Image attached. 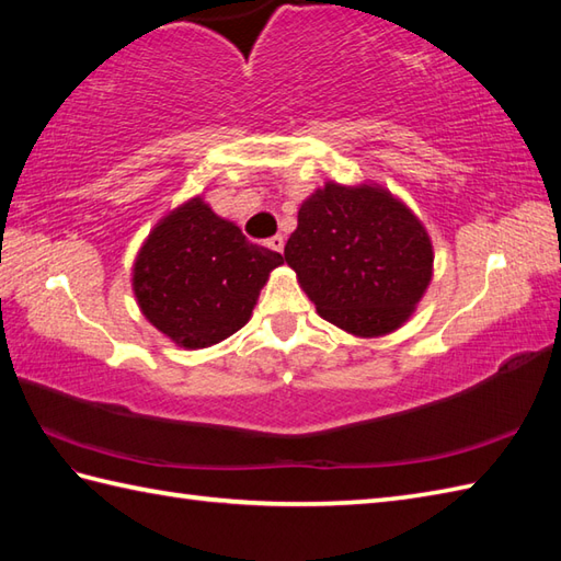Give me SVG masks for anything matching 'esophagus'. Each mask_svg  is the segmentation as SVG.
<instances>
[{"label": "esophagus", "mask_w": 561, "mask_h": 561, "mask_svg": "<svg viewBox=\"0 0 561 561\" xmlns=\"http://www.w3.org/2000/svg\"><path fill=\"white\" fill-rule=\"evenodd\" d=\"M267 245L274 250V253H282V250H284V236H272L270 238V241H267Z\"/></svg>", "instance_id": "esophagus-1"}]
</instances>
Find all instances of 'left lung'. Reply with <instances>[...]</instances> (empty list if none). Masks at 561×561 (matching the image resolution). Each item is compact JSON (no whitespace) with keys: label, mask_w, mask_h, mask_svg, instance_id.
<instances>
[{"label":"left lung","mask_w":561,"mask_h":561,"mask_svg":"<svg viewBox=\"0 0 561 561\" xmlns=\"http://www.w3.org/2000/svg\"><path fill=\"white\" fill-rule=\"evenodd\" d=\"M284 262L320 318L356 337H383L422 301L434 248L424 224L390 190L328 181L304 199Z\"/></svg>","instance_id":"left-lung-1"}]
</instances>
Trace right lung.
I'll return each instance as SVG.
<instances>
[{
	"label": "right lung",
	"instance_id": "obj_1",
	"mask_svg": "<svg viewBox=\"0 0 561 561\" xmlns=\"http://www.w3.org/2000/svg\"><path fill=\"white\" fill-rule=\"evenodd\" d=\"M282 255L250 243L202 197L153 226L133 267V291L149 323L185 350L211 347L241 330Z\"/></svg>",
	"mask_w": 561,
	"mask_h": 561
}]
</instances>
